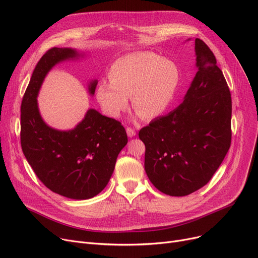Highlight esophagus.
I'll use <instances>...</instances> for the list:
<instances>
[{"instance_id": "esophagus-1", "label": "esophagus", "mask_w": 258, "mask_h": 258, "mask_svg": "<svg viewBox=\"0 0 258 258\" xmlns=\"http://www.w3.org/2000/svg\"><path fill=\"white\" fill-rule=\"evenodd\" d=\"M126 134H127V136H128L130 138H132V137L136 136V131H135L134 128H132V127H127V128H126Z\"/></svg>"}]
</instances>
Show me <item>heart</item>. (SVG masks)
I'll use <instances>...</instances> for the list:
<instances>
[{"label": "heart", "mask_w": 258, "mask_h": 258, "mask_svg": "<svg viewBox=\"0 0 258 258\" xmlns=\"http://www.w3.org/2000/svg\"><path fill=\"white\" fill-rule=\"evenodd\" d=\"M110 77L111 80H101L97 88V99L108 116L119 117L132 96L138 117L154 118L173 99L180 84V70L174 61L144 51L117 59Z\"/></svg>", "instance_id": "obj_1"}]
</instances>
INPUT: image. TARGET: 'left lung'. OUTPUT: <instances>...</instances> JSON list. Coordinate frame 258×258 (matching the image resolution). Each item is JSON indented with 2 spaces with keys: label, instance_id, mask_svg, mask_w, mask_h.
<instances>
[{
  "label": "left lung",
  "instance_id": "8db88e82",
  "mask_svg": "<svg viewBox=\"0 0 258 258\" xmlns=\"http://www.w3.org/2000/svg\"><path fill=\"white\" fill-rule=\"evenodd\" d=\"M198 72L182 102L139 132L144 168L153 185L171 197L205 186L231 144L232 101L209 47L196 38Z\"/></svg>",
  "mask_w": 258,
  "mask_h": 258
}]
</instances>
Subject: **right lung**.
Listing matches in <instances>:
<instances>
[{"label":"right lung","instance_id":"add662e5","mask_svg":"<svg viewBox=\"0 0 258 258\" xmlns=\"http://www.w3.org/2000/svg\"><path fill=\"white\" fill-rule=\"evenodd\" d=\"M79 56L71 48L48 50L37 62L21 105V145L37 178L51 191L73 200H88L101 192L110 181L116 160L127 143L119 121L90 108L70 131L45 123L37 95L48 72L56 63ZM98 81L92 80L94 95Z\"/></svg>","mask_w":258,"mask_h":258}]
</instances>
